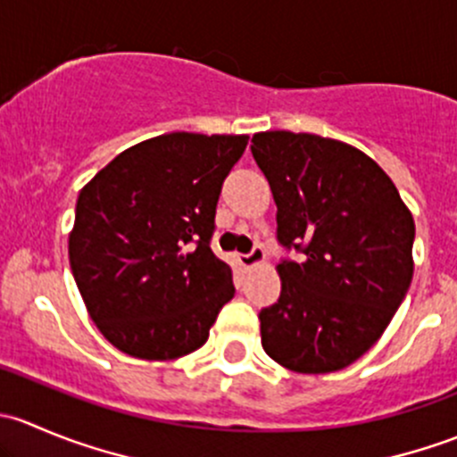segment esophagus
Here are the masks:
<instances>
[{
	"label": "esophagus",
	"instance_id": "esophagus-1",
	"mask_svg": "<svg viewBox=\"0 0 457 457\" xmlns=\"http://www.w3.org/2000/svg\"><path fill=\"white\" fill-rule=\"evenodd\" d=\"M262 258H265V252H262V247L254 245L250 252H247V254H238V262H241L243 267H254L262 261Z\"/></svg>",
	"mask_w": 457,
	"mask_h": 457
}]
</instances>
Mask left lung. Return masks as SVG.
Listing matches in <instances>:
<instances>
[{
  "instance_id": "obj_1",
  "label": "left lung",
  "mask_w": 457,
  "mask_h": 457,
  "mask_svg": "<svg viewBox=\"0 0 457 457\" xmlns=\"http://www.w3.org/2000/svg\"><path fill=\"white\" fill-rule=\"evenodd\" d=\"M270 181L280 296L258 314L267 356L298 373L345 370L370 352L413 276V225L394 181L358 147L307 132L252 137Z\"/></svg>"
}]
</instances>
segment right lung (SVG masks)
Here are the masks:
<instances>
[{
  "label": "right lung",
  "mask_w": 457,
  "mask_h": 457,
  "mask_svg": "<svg viewBox=\"0 0 457 457\" xmlns=\"http://www.w3.org/2000/svg\"><path fill=\"white\" fill-rule=\"evenodd\" d=\"M247 135L170 132L128 147L79 192L68 256L92 322L128 356L203 347L234 296L214 216Z\"/></svg>",
  "instance_id": "obj_1"
}]
</instances>
